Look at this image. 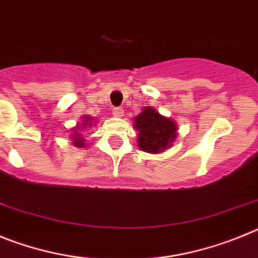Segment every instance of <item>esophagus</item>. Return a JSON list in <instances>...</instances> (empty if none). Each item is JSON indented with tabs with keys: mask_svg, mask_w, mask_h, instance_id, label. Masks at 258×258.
Listing matches in <instances>:
<instances>
[{
	"mask_svg": "<svg viewBox=\"0 0 258 258\" xmlns=\"http://www.w3.org/2000/svg\"><path fill=\"white\" fill-rule=\"evenodd\" d=\"M112 113L116 117H122L124 116V109H122V107H116V108H113Z\"/></svg>",
	"mask_w": 258,
	"mask_h": 258,
	"instance_id": "esophagus-1",
	"label": "esophagus"
}]
</instances>
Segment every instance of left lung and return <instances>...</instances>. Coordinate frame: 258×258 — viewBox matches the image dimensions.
Returning <instances> with one entry per match:
<instances>
[{"instance_id": "obj_1", "label": "left lung", "mask_w": 258, "mask_h": 258, "mask_svg": "<svg viewBox=\"0 0 258 258\" xmlns=\"http://www.w3.org/2000/svg\"><path fill=\"white\" fill-rule=\"evenodd\" d=\"M134 127L138 133V146L141 150L157 154L165 150L177 137V126L174 121L166 118L151 107H146L134 118Z\"/></svg>"}]
</instances>
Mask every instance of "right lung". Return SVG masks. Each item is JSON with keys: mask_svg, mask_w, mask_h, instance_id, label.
I'll return each instance as SVG.
<instances>
[{"mask_svg": "<svg viewBox=\"0 0 258 258\" xmlns=\"http://www.w3.org/2000/svg\"><path fill=\"white\" fill-rule=\"evenodd\" d=\"M90 121H92V118L85 117V120H84L83 122V129L84 127H86V125L90 124ZM77 126H79V125H77ZM72 138H74V145L77 146V147H84V146H85V143H84V138L81 137V134L75 133V136L72 137Z\"/></svg>", "mask_w": 258, "mask_h": 258, "instance_id": "1", "label": "right lung"}]
</instances>
